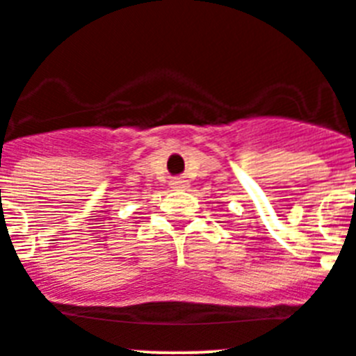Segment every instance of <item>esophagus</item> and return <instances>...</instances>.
Returning <instances> with one entry per match:
<instances>
[{
  "label": "esophagus",
  "instance_id": "esophagus-1",
  "mask_svg": "<svg viewBox=\"0 0 356 356\" xmlns=\"http://www.w3.org/2000/svg\"><path fill=\"white\" fill-rule=\"evenodd\" d=\"M172 188H185L187 187V181L185 180H180V178H175V180L171 181Z\"/></svg>",
  "mask_w": 356,
  "mask_h": 356
}]
</instances>
